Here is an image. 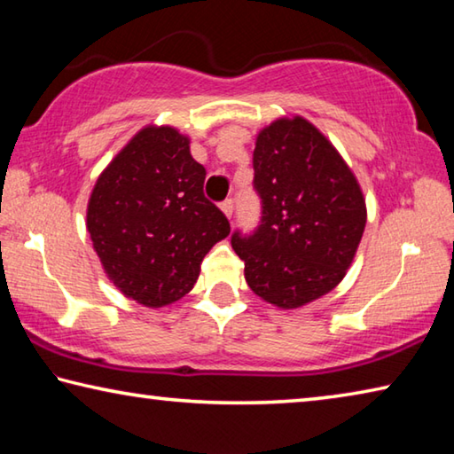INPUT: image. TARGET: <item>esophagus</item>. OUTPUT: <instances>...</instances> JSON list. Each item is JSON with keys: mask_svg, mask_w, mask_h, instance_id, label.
I'll list each match as a JSON object with an SVG mask.
<instances>
[{"mask_svg": "<svg viewBox=\"0 0 454 454\" xmlns=\"http://www.w3.org/2000/svg\"><path fill=\"white\" fill-rule=\"evenodd\" d=\"M220 208H222V212L226 214L228 218H232V212H234V200H232V198H226L224 202L220 204Z\"/></svg>", "mask_w": 454, "mask_h": 454, "instance_id": "esophagus-1", "label": "esophagus"}]
</instances>
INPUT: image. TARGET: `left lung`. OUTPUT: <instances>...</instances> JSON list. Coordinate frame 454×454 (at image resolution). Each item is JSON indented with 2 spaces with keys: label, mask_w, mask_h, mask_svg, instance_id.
Wrapping results in <instances>:
<instances>
[{
  "label": "left lung",
  "mask_w": 454,
  "mask_h": 454,
  "mask_svg": "<svg viewBox=\"0 0 454 454\" xmlns=\"http://www.w3.org/2000/svg\"><path fill=\"white\" fill-rule=\"evenodd\" d=\"M252 166L262 216L230 242L260 298L298 309L347 274L366 224L363 192L334 145L302 118L264 128Z\"/></svg>",
  "instance_id": "8db88e82"
}]
</instances>
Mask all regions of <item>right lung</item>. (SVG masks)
<instances>
[{
	"label": "right lung",
	"mask_w": 454,
	"mask_h": 454,
	"mask_svg": "<svg viewBox=\"0 0 454 454\" xmlns=\"http://www.w3.org/2000/svg\"><path fill=\"white\" fill-rule=\"evenodd\" d=\"M174 128H144L96 182L88 232L106 274L150 309L192 290L200 264L230 234V222L204 196L206 168Z\"/></svg>",
	"instance_id": "1"
}]
</instances>
